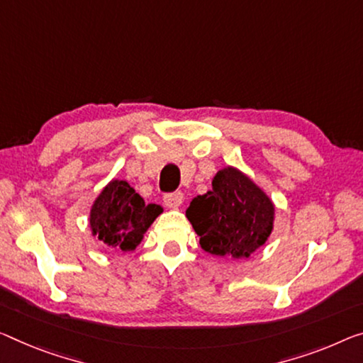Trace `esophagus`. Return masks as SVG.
Wrapping results in <instances>:
<instances>
[{"mask_svg": "<svg viewBox=\"0 0 363 363\" xmlns=\"http://www.w3.org/2000/svg\"><path fill=\"white\" fill-rule=\"evenodd\" d=\"M164 203L167 208L175 209L183 203V193L182 191H175V193H167L164 194Z\"/></svg>", "mask_w": 363, "mask_h": 363, "instance_id": "esophagus-1", "label": "esophagus"}]
</instances>
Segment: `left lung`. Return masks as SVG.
I'll list each match as a JSON object with an SVG mask.
<instances>
[{
	"label": "left lung",
	"mask_w": 363,
	"mask_h": 363,
	"mask_svg": "<svg viewBox=\"0 0 363 363\" xmlns=\"http://www.w3.org/2000/svg\"><path fill=\"white\" fill-rule=\"evenodd\" d=\"M186 217L204 252L240 259L271 235L274 204L252 178L225 167L216 174L213 189L189 203Z\"/></svg>",
	"instance_id": "8db88e82"
}]
</instances>
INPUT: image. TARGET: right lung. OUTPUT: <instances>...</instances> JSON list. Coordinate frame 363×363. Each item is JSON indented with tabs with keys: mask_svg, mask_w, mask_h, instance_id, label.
<instances>
[{
	"mask_svg": "<svg viewBox=\"0 0 363 363\" xmlns=\"http://www.w3.org/2000/svg\"><path fill=\"white\" fill-rule=\"evenodd\" d=\"M162 211L159 204L144 203L128 182L111 180L94 201L89 224L105 247L130 253Z\"/></svg>",
	"mask_w": 363,
	"mask_h": 363,
	"instance_id": "add662e5",
	"label": "right lung"
}]
</instances>
